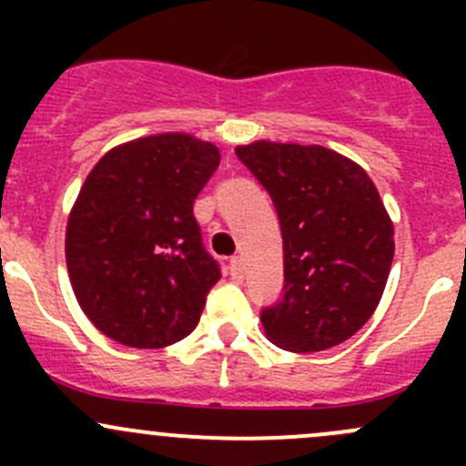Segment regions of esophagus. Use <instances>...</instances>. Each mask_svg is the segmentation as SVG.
<instances>
[{
  "label": "esophagus",
  "mask_w": 466,
  "mask_h": 466,
  "mask_svg": "<svg viewBox=\"0 0 466 466\" xmlns=\"http://www.w3.org/2000/svg\"><path fill=\"white\" fill-rule=\"evenodd\" d=\"M229 275H232L234 279H241V277H243V261H241V257H234V259L229 261Z\"/></svg>",
  "instance_id": "34e87169"
}]
</instances>
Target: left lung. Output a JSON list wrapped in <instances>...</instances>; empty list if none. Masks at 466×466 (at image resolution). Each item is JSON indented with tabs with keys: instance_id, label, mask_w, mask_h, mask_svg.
Returning <instances> with one entry per match:
<instances>
[{
	"instance_id": "8db88e82",
	"label": "left lung",
	"mask_w": 466,
	"mask_h": 466,
	"mask_svg": "<svg viewBox=\"0 0 466 466\" xmlns=\"http://www.w3.org/2000/svg\"><path fill=\"white\" fill-rule=\"evenodd\" d=\"M234 150L281 225L284 298L261 313L268 340L298 354L340 345L377 311L394 257V225L372 177L318 144L257 139Z\"/></svg>"
}]
</instances>
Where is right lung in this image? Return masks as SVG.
<instances>
[{
  "label": "right lung",
  "mask_w": 466,
  "mask_h": 466,
  "mask_svg": "<svg viewBox=\"0 0 466 466\" xmlns=\"http://www.w3.org/2000/svg\"><path fill=\"white\" fill-rule=\"evenodd\" d=\"M220 162L211 142L162 133L107 150L67 218L69 281L89 322L119 345L159 350L196 329L220 279L194 200Z\"/></svg>",
  "instance_id": "add662e5"
}]
</instances>
